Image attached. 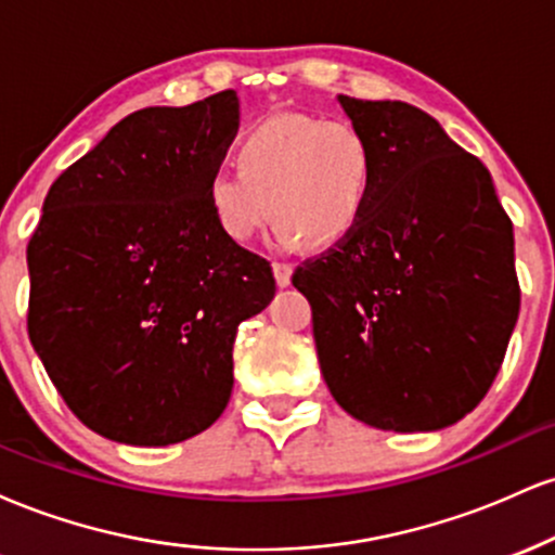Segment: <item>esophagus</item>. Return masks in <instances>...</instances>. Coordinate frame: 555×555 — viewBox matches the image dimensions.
<instances>
[{"label":"esophagus","instance_id":"esophagus-1","mask_svg":"<svg viewBox=\"0 0 555 555\" xmlns=\"http://www.w3.org/2000/svg\"><path fill=\"white\" fill-rule=\"evenodd\" d=\"M273 276H276V284L289 286L292 284V266L289 263H273Z\"/></svg>","mask_w":555,"mask_h":555}]
</instances>
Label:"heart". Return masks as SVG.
I'll use <instances>...</instances> for the list:
<instances>
[{"label":"heart","instance_id":"heart-1","mask_svg":"<svg viewBox=\"0 0 555 555\" xmlns=\"http://www.w3.org/2000/svg\"><path fill=\"white\" fill-rule=\"evenodd\" d=\"M373 184V145L358 125L284 114L242 138L240 167H216L206 193L232 242L256 240L273 214L279 245L328 247L358 229Z\"/></svg>","mask_w":555,"mask_h":555}]
</instances>
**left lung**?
Listing matches in <instances>:
<instances>
[{
  "mask_svg": "<svg viewBox=\"0 0 555 555\" xmlns=\"http://www.w3.org/2000/svg\"><path fill=\"white\" fill-rule=\"evenodd\" d=\"M375 154L358 229L292 284L323 380L380 430H441L480 404L519 315L512 221L490 171L404 101L336 95Z\"/></svg>",
  "mask_w": 555,
  "mask_h": 555,
  "instance_id": "8db88e82",
  "label": "left lung"
}]
</instances>
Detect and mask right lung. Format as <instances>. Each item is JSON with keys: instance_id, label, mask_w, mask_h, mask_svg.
<instances>
[{"instance_id": "right-lung-1", "label": "right lung", "mask_w": 555, "mask_h": 555, "mask_svg": "<svg viewBox=\"0 0 555 555\" xmlns=\"http://www.w3.org/2000/svg\"><path fill=\"white\" fill-rule=\"evenodd\" d=\"M240 99L149 106L60 175L28 245V334L82 425L130 446L188 441L232 397L237 326L271 263L216 224L206 184Z\"/></svg>"}]
</instances>
